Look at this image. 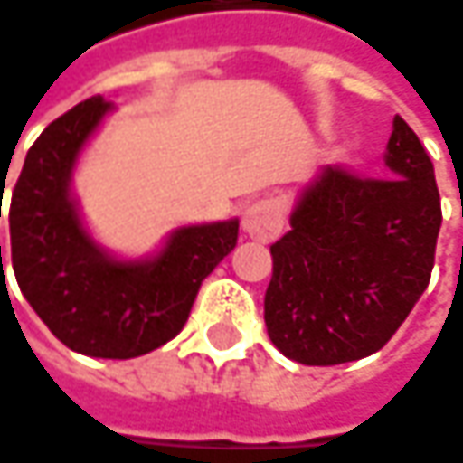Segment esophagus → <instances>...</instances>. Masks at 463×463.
Listing matches in <instances>:
<instances>
[{
	"mask_svg": "<svg viewBox=\"0 0 463 463\" xmlns=\"http://www.w3.org/2000/svg\"><path fill=\"white\" fill-rule=\"evenodd\" d=\"M284 208L279 200H258L252 203L242 216V229L247 237L258 242H270L281 234L284 229Z\"/></svg>",
	"mask_w": 463,
	"mask_h": 463,
	"instance_id": "obj_1",
	"label": "esophagus"
}]
</instances>
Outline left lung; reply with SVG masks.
<instances>
[{"label":"left lung","mask_w":463,"mask_h":463,"mask_svg":"<svg viewBox=\"0 0 463 463\" xmlns=\"http://www.w3.org/2000/svg\"><path fill=\"white\" fill-rule=\"evenodd\" d=\"M385 166L381 179L326 166L270 244L266 328L284 357L312 367L370 357L428 289L440 195L428 151L402 117Z\"/></svg>","instance_id":"obj_1"}]
</instances>
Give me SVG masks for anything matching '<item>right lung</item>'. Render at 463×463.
<instances>
[{
    "mask_svg": "<svg viewBox=\"0 0 463 463\" xmlns=\"http://www.w3.org/2000/svg\"><path fill=\"white\" fill-rule=\"evenodd\" d=\"M109 109L93 96L38 135L12 190L10 255L17 287L64 346L129 359L184 328L200 284L237 247L240 221L176 229L153 260L109 258L85 234L70 197L78 153Z\"/></svg>",
    "mask_w": 463,
    "mask_h": 463,
    "instance_id": "obj_1",
    "label": "right lung"
}]
</instances>
